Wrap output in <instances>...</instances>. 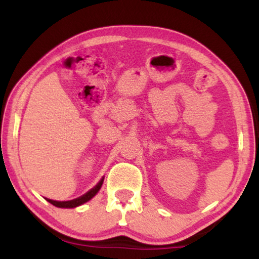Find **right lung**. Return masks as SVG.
<instances>
[{
  "mask_svg": "<svg viewBox=\"0 0 259 259\" xmlns=\"http://www.w3.org/2000/svg\"><path fill=\"white\" fill-rule=\"evenodd\" d=\"M103 182H104V178L100 179V182L93 188V190H90L89 192L85 193L84 195H82V196H80V198H77L75 200L63 201V202H61V201H54V200H50V199H47V200L49 201L51 204H54L58 208H75V207H78V205L85 203L87 201H89L90 199H93L94 196L97 194L98 191L100 190V187H102Z\"/></svg>",
  "mask_w": 259,
  "mask_h": 259,
  "instance_id": "1",
  "label": "right lung"
}]
</instances>
